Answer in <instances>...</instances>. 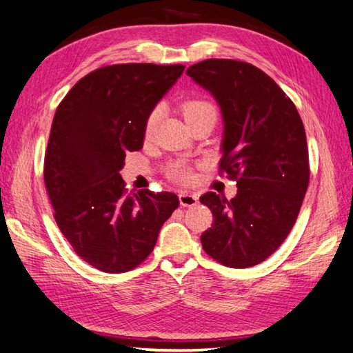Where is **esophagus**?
Wrapping results in <instances>:
<instances>
[{"label": "esophagus", "mask_w": 353, "mask_h": 353, "mask_svg": "<svg viewBox=\"0 0 353 353\" xmlns=\"http://www.w3.org/2000/svg\"><path fill=\"white\" fill-rule=\"evenodd\" d=\"M179 202H181L182 207H193L199 202L198 194L188 193V191H181L179 193Z\"/></svg>", "instance_id": "obj_1"}]
</instances>
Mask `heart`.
<instances>
[{"instance_id": "obj_1", "label": "heart", "mask_w": 353, "mask_h": 353, "mask_svg": "<svg viewBox=\"0 0 353 353\" xmlns=\"http://www.w3.org/2000/svg\"><path fill=\"white\" fill-rule=\"evenodd\" d=\"M182 113H183V118L187 119V123L190 124L191 121H196V119L204 118V117L216 118V107H214L210 101H205V99H188L182 104ZM159 115H160L159 109H154L148 115L146 124H145L146 135H151L154 132L155 124L159 121ZM168 174L177 182H190L191 179H193V172H191L190 166L183 162L172 163L168 168Z\"/></svg>"}]
</instances>
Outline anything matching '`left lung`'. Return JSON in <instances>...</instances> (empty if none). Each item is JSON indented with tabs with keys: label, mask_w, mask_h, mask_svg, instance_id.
<instances>
[{
	"label": "left lung",
	"mask_w": 353,
	"mask_h": 353,
	"mask_svg": "<svg viewBox=\"0 0 353 353\" xmlns=\"http://www.w3.org/2000/svg\"><path fill=\"white\" fill-rule=\"evenodd\" d=\"M187 74L216 99L224 121L219 170L238 187L230 201L213 191L201 196L213 213L202 248L229 268L255 266L276 252L301 210L310 181L305 129L292 101L254 65L208 59Z\"/></svg>",
	"instance_id": "8db88e82"
}]
</instances>
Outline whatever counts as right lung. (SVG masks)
Wrapping results in <instances>:
<instances>
[{
    "mask_svg": "<svg viewBox=\"0 0 353 353\" xmlns=\"http://www.w3.org/2000/svg\"><path fill=\"white\" fill-rule=\"evenodd\" d=\"M183 65L118 63L92 71L59 104L45 152V187L59 229L83 261L103 272L134 270L179 207L174 193L124 188L126 152Z\"/></svg>",
    "mask_w": 353,
    "mask_h": 353,
    "instance_id": "obj_1",
    "label": "right lung"
}]
</instances>
